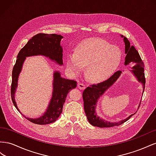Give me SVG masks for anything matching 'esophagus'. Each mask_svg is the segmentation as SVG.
Instances as JSON below:
<instances>
[{
	"instance_id": "34e87169",
	"label": "esophagus",
	"mask_w": 156,
	"mask_h": 156,
	"mask_svg": "<svg viewBox=\"0 0 156 156\" xmlns=\"http://www.w3.org/2000/svg\"><path fill=\"white\" fill-rule=\"evenodd\" d=\"M78 87L80 89V90H84V89L86 88V86H85V85H84L83 83H79L78 84Z\"/></svg>"
}]
</instances>
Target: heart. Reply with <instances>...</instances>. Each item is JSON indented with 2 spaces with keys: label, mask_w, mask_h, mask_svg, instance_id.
<instances>
[{
  "label": "heart",
  "mask_w": 156,
  "mask_h": 156,
  "mask_svg": "<svg viewBox=\"0 0 156 156\" xmlns=\"http://www.w3.org/2000/svg\"><path fill=\"white\" fill-rule=\"evenodd\" d=\"M120 49L103 40L90 38L78 44L74 53H69L65 64L69 73L78 76L86 66L85 74L93 82L106 80L121 63Z\"/></svg>",
  "instance_id": "obj_1"
}]
</instances>
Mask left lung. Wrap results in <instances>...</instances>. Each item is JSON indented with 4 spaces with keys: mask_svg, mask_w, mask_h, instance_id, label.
<instances>
[{
    "mask_svg": "<svg viewBox=\"0 0 156 156\" xmlns=\"http://www.w3.org/2000/svg\"><path fill=\"white\" fill-rule=\"evenodd\" d=\"M121 37L123 38V42L125 43V53L126 56L125 57L124 65L125 66L129 64L130 63H134L135 65L131 68L132 70L130 72L136 78L137 81L141 83L142 85V93L144 92L145 87V77L144 73V63L142 62L139 52L135 49V48L130 45V42L128 39L121 35ZM122 72L120 70L115 72L112 76L109 78L107 80L103 82L97 83L96 85H92L91 86L87 87L83 92V100L84 110L86 115L88 122L93 126L99 127H111L114 126H118L124 122H127L133 114L130 115L117 122H112L106 121L105 119H103L97 115L96 108L97 106V102L100 99V98L104 95L106 90L109 89L113 84L118 80V79L121 76ZM143 94V93H142ZM138 107V109L139 108Z\"/></svg>",
    "mask_w": 156,
    "mask_h": 156,
    "instance_id": "left-lung-1",
    "label": "left lung"
}]
</instances>
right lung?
Returning <instances> with one entry per match:
<instances>
[{
    "label": "right lung",
    "instance_id": "add662e5",
    "mask_svg": "<svg viewBox=\"0 0 156 156\" xmlns=\"http://www.w3.org/2000/svg\"><path fill=\"white\" fill-rule=\"evenodd\" d=\"M63 36L57 34L39 33L30 39L26 45L20 51L17 56L16 64L12 70L11 97L17 110L33 123L46 125L55 122L63 111V105L69 92L76 87V82L61 76L59 70H55L53 74V91L50 103L44 114L37 118L27 117L21 112L15 99L16 90L18 86V78L21 72L26 57L42 55L50 59L58 65H63V48L61 41Z\"/></svg>",
    "mask_w": 156,
    "mask_h": 156
}]
</instances>
